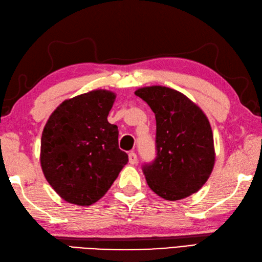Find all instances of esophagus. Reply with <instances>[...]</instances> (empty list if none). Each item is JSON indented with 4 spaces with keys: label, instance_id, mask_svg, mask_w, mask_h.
I'll use <instances>...</instances> for the list:
<instances>
[{
    "label": "esophagus",
    "instance_id": "obj_1",
    "mask_svg": "<svg viewBox=\"0 0 262 262\" xmlns=\"http://www.w3.org/2000/svg\"><path fill=\"white\" fill-rule=\"evenodd\" d=\"M137 162H138L137 154L134 153V152H130V153H129V163H130V164H136Z\"/></svg>",
    "mask_w": 262,
    "mask_h": 262
}]
</instances>
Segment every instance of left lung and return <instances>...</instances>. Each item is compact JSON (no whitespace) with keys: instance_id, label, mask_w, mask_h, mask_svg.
<instances>
[{"instance_id":"8db88e82","label":"left lung","mask_w":262,"mask_h":262,"mask_svg":"<svg viewBox=\"0 0 262 262\" xmlns=\"http://www.w3.org/2000/svg\"><path fill=\"white\" fill-rule=\"evenodd\" d=\"M155 114L157 158L143 166L147 185L166 201L200 190L215 164L214 137L206 115L178 90L163 86L136 93Z\"/></svg>"}]
</instances>
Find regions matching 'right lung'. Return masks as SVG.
<instances>
[{"mask_svg":"<svg viewBox=\"0 0 262 262\" xmlns=\"http://www.w3.org/2000/svg\"><path fill=\"white\" fill-rule=\"evenodd\" d=\"M115 100L112 91H89L60 103L47 120L40 166L63 201L93 205L128 163V154L119 148L118 126L107 119Z\"/></svg>","mask_w":262,"mask_h":262,"instance_id":"right-lung-1","label":"right lung"}]
</instances>
